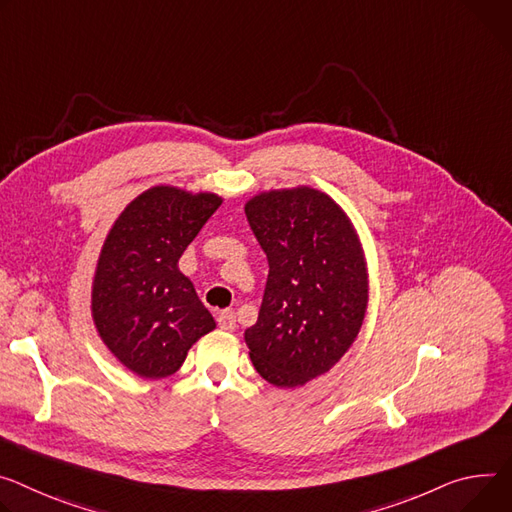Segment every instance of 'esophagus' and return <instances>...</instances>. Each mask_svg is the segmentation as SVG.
<instances>
[{
  "label": "esophagus",
  "mask_w": 512,
  "mask_h": 512,
  "mask_svg": "<svg viewBox=\"0 0 512 512\" xmlns=\"http://www.w3.org/2000/svg\"><path fill=\"white\" fill-rule=\"evenodd\" d=\"M218 327L222 331H235L237 329V316H235V310H222L218 312Z\"/></svg>",
  "instance_id": "34e87169"
}]
</instances>
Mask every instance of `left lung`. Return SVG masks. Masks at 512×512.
<instances>
[{
    "label": "left lung",
    "mask_w": 512,
    "mask_h": 512,
    "mask_svg": "<svg viewBox=\"0 0 512 512\" xmlns=\"http://www.w3.org/2000/svg\"><path fill=\"white\" fill-rule=\"evenodd\" d=\"M247 220L269 275L257 322L245 331L259 376L296 388L327 374L357 339L367 308V267L357 232L327 194L271 190Z\"/></svg>",
    "instance_id": "1"
}]
</instances>
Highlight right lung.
Here are the masks:
<instances>
[{"label":"right lung","mask_w":512,"mask_h":512,"mask_svg":"<svg viewBox=\"0 0 512 512\" xmlns=\"http://www.w3.org/2000/svg\"><path fill=\"white\" fill-rule=\"evenodd\" d=\"M222 198L155 185L134 198L104 241L91 316L106 347L136 376L167 378L216 329L177 261Z\"/></svg>","instance_id":"right-lung-1"}]
</instances>
